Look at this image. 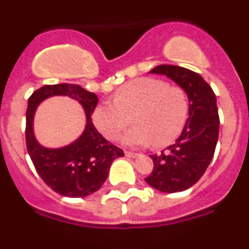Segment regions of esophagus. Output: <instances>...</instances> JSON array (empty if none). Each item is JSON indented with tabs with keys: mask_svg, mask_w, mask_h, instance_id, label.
I'll return each mask as SVG.
<instances>
[{
	"mask_svg": "<svg viewBox=\"0 0 249 249\" xmlns=\"http://www.w3.org/2000/svg\"><path fill=\"white\" fill-rule=\"evenodd\" d=\"M124 155H126V157H128V158L138 157V153H135V152H129V151L124 152Z\"/></svg>",
	"mask_w": 249,
	"mask_h": 249,
	"instance_id": "obj_1",
	"label": "esophagus"
}]
</instances>
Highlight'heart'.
<instances>
[{"label":"heart","instance_id":"1","mask_svg":"<svg viewBox=\"0 0 249 249\" xmlns=\"http://www.w3.org/2000/svg\"><path fill=\"white\" fill-rule=\"evenodd\" d=\"M137 124L122 136L127 146L164 147L175 142L186 126L190 105L186 92L166 81L142 77L117 89L114 102L103 101L94 108L92 121L108 140L117 138L129 124L127 114L135 113Z\"/></svg>","mask_w":249,"mask_h":249}]
</instances>
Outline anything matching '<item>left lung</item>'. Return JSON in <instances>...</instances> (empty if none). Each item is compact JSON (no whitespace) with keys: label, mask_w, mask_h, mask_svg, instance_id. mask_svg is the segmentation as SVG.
Here are the masks:
<instances>
[{"label":"left lung","mask_w":249,"mask_h":249,"mask_svg":"<svg viewBox=\"0 0 249 249\" xmlns=\"http://www.w3.org/2000/svg\"><path fill=\"white\" fill-rule=\"evenodd\" d=\"M149 73L163 74L179 86L187 94L190 112L175 143L149 156L155 167L144 181L160 192H182L198 182L214 155L219 132L215 94L201 74L188 68L160 65Z\"/></svg>","instance_id":"8db88e82"}]
</instances>
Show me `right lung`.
Masks as SVG:
<instances>
[{
  "label": "right lung",
  "instance_id": "1",
  "mask_svg": "<svg viewBox=\"0 0 249 249\" xmlns=\"http://www.w3.org/2000/svg\"><path fill=\"white\" fill-rule=\"evenodd\" d=\"M65 95L77 100L85 111L86 124L73 142L63 147L50 149L39 143L34 135V114L38 106L47 98ZM98 97L78 85L58 83L43 86L28 98L26 112V144L35 168L45 183L65 197H86L101 188L116 158L123 151L103 138L92 123L91 114Z\"/></svg>",
  "mask_w": 249,
  "mask_h": 249
}]
</instances>
